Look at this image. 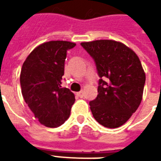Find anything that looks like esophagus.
<instances>
[{"instance_id":"1","label":"esophagus","mask_w":161,"mask_h":161,"mask_svg":"<svg viewBox=\"0 0 161 161\" xmlns=\"http://www.w3.org/2000/svg\"><path fill=\"white\" fill-rule=\"evenodd\" d=\"M77 95L79 97H84V91H79V92H77Z\"/></svg>"}]
</instances>
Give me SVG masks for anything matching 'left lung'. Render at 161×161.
Segmentation results:
<instances>
[{
    "instance_id": "left-lung-1",
    "label": "left lung",
    "mask_w": 161,
    "mask_h": 161,
    "mask_svg": "<svg viewBox=\"0 0 161 161\" xmlns=\"http://www.w3.org/2000/svg\"><path fill=\"white\" fill-rule=\"evenodd\" d=\"M94 59L100 79L98 95L90 102L98 123L106 128L121 127L141 103L146 75L138 56L128 46L115 40L81 43Z\"/></svg>"
}]
</instances>
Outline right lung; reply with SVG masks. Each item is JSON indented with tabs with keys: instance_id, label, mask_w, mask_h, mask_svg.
I'll return each instance as SVG.
<instances>
[{
	"instance_id": "obj_1",
	"label": "right lung",
	"mask_w": 161,
	"mask_h": 161,
	"mask_svg": "<svg viewBox=\"0 0 161 161\" xmlns=\"http://www.w3.org/2000/svg\"><path fill=\"white\" fill-rule=\"evenodd\" d=\"M75 43L49 41L30 53L20 72V86L24 100L40 123L57 128L69 118L75 96L61 87L67 51Z\"/></svg>"
}]
</instances>
